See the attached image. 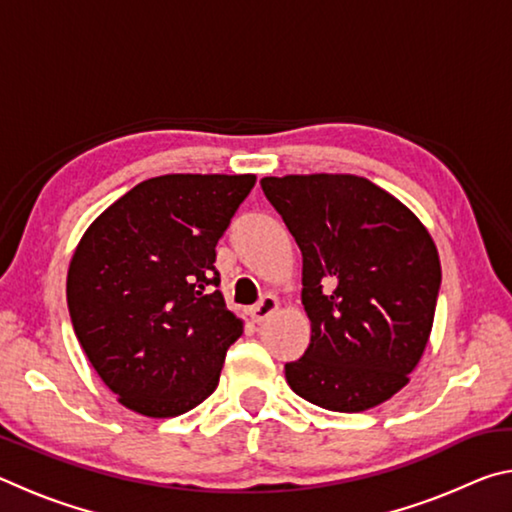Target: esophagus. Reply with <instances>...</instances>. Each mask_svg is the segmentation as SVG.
<instances>
[{
    "instance_id": "obj_1",
    "label": "esophagus",
    "mask_w": 512,
    "mask_h": 512,
    "mask_svg": "<svg viewBox=\"0 0 512 512\" xmlns=\"http://www.w3.org/2000/svg\"><path fill=\"white\" fill-rule=\"evenodd\" d=\"M277 309H280V302H277V298L264 296L253 309H250V318H253V323H264V320L271 318Z\"/></svg>"
}]
</instances>
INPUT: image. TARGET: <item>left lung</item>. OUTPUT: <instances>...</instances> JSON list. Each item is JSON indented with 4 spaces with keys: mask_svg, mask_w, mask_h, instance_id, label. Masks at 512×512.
<instances>
[{
    "mask_svg": "<svg viewBox=\"0 0 512 512\" xmlns=\"http://www.w3.org/2000/svg\"><path fill=\"white\" fill-rule=\"evenodd\" d=\"M302 253L309 348L284 366L291 391L339 413L409 384L427 348L440 259L409 207L352 173L259 180Z\"/></svg>",
    "mask_w": 512,
    "mask_h": 512,
    "instance_id": "left-lung-1",
    "label": "left lung"
}]
</instances>
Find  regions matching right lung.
<instances>
[{
    "instance_id": "right-lung-1",
    "label": "right lung",
    "mask_w": 512,
    "mask_h": 512,
    "mask_svg": "<svg viewBox=\"0 0 512 512\" xmlns=\"http://www.w3.org/2000/svg\"><path fill=\"white\" fill-rule=\"evenodd\" d=\"M253 185V173L149 178L81 237L67 271L69 316L126 409L173 418L219 386L244 323L216 289L214 248Z\"/></svg>"
}]
</instances>
